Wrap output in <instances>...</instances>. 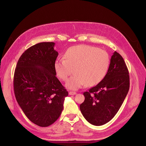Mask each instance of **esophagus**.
I'll use <instances>...</instances> for the list:
<instances>
[{
    "label": "esophagus",
    "mask_w": 146,
    "mask_h": 146,
    "mask_svg": "<svg viewBox=\"0 0 146 146\" xmlns=\"http://www.w3.org/2000/svg\"><path fill=\"white\" fill-rule=\"evenodd\" d=\"M68 94L70 95H76V92H75L70 91V92H69Z\"/></svg>",
    "instance_id": "1"
}]
</instances>
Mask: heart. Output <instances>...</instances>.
Returning a JSON list of instances; mask_svg holds the SVG:
<instances>
[{
	"mask_svg": "<svg viewBox=\"0 0 146 146\" xmlns=\"http://www.w3.org/2000/svg\"><path fill=\"white\" fill-rule=\"evenodd\" d=\"M64 59H57L54 68L58 77L66 81L72 73L74 74L66 83L72 90H78L85 86H93L105 78L110 65V58L104 50L93 46L80 45L68 48Z\"/></svg>",
	"mask_w": 146,
	"mask_h": 146,
	"instance_id": "1",
	"label": "heart"
}]
</instances>
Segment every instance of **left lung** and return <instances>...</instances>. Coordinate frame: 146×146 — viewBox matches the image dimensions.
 I'll return each mask as SVG.
<instances>
[{
    "mask_svg": "<svg viewBox=\"0 0 146 146\" xmlns=\"http://www.w3.org/2000/svg\"><path fill=\"white\" fill-rule=\"evenodd\" d=\"M129 76L122 56L115 51L103 80L88 92L80 110L91 124L100 126L111 121L118 112L128 92Z\"/></svg>",
    "mask_w": 146,
    "mask_h": 146,
    "instance_id": "left-lung-1",
    "label": "left lung"
}]
</instances>
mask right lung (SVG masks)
Masks as SVG:
<instances>
[{"mask_svg": "<svg viewBox=\"0 0 146 146\" xmlns=\"http://www.w3.org/2000/svg\"><path fill=\"white\" fill-rule=\"evenodd\" d=\"M52 42L38 43L20 57L13 77L14 93L27 117L42 127L53 124L63 110L68 92L56 76L58 53Z\"/></svg>", "mask_w": 146, "mask_h": 146, "instance_id": "add662e5", "label": "right lung"}]
</instances>
